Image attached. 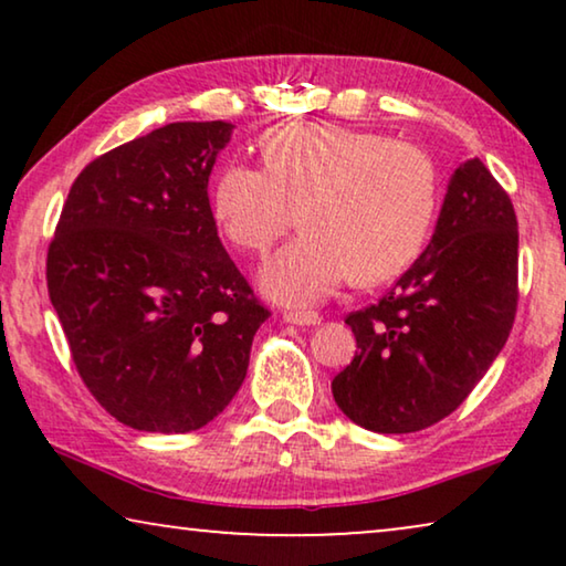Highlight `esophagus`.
<instances>
[{
	"mask_svg": "<svg viewBox=\"0 0 566 566\" xmlns=\"http://www.w3.org/2000/svg\"><path fill=\"white\" fill-rule=\"evenodd\" d=\"M283 319L289 324H298V327H316V324H322V316L316 312H285Z\"/></svg>",
	"mask_w": 566,
	"mask_h": 566,
	"instance_id": "obj_1",
	"label": "esophagus"
}]
</instances>
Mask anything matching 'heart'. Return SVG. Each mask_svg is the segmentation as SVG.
<instances>
[{
	"instance_id": "1",
	"label": "heart",
	"mask_w": 566,
	"mask_h": 566,
	"mask_svg": "<svg viewBox=\"0 0 566 566\" xmlns=\"http://www.w3.org/2000/svg\"><path fill=\"white\" fill-rule=\"evenodd\" d=\"M268 167L231 165L213 216L231 242L268 252L306 229L260 270V289L285 306L319 304L350 281L381 283L417 260L438 206V172L422 149L370 130L301 123L262 138Z\"/></svg>"
}]
</instances>
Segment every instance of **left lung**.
<instances>
[{"mask_svg": "<svg viewBox=\"0 0 566 566\" xmlns=\"http://www.w3.org/2000/svg\"><path fill=\"white\" fill-rule=\"evenodd\" d=\"M517 306V219L482 159L453 169L430 244L378 304L353 312L358 353L332 381L374 432H417L453 412L497 358Z\"/></svg>", "mask_w": 566, "mask_h": 566, "instance_id": "1", "label": "left lung"}]
</instances>
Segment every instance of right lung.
Masks as SVG:
<instances>
[{
    "label": "right lung",
    "instance_id": "add662e5",
    "mask_svg": "<svg viewBox=\"0 0 566 566\" xmlns=\"http://www.w3.org/2000/svg\"><path fill=\"white\" fill-rule=\"evenodd\" d=\"M231 130L169 123L90 161L49 247V296L76 370L134 430L190 432L221 415L270 316L208 200Z\"/></svg>",
    "mask_w": 566,
    "mask_h": 566
}]
</instances>
